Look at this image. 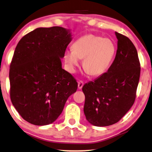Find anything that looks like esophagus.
<instances>
[{
	"mask_svg": "<svg viewBox=\"0 0 152 152\" xmlns=\"http://www.w3.org/2000/svg\"><path fill=\"white\" fill-rule=\"evenodd\" d=\"M83 85H84V83L83 82V81H79V82L78 83V87L79 89H82Z\"/></svg>",
	"mask_w": 152,
	"mask_h": 152,
	"instance_id": "esophagus-1",
	"label": "esophagus"
}]
</instances>
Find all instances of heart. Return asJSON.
<instances>
[{
    "label": "heart",
    "mask_w": 152,
    "mask_h": 152,
    "mask_svg": "<svg viewBox=\"0 0 152 152\" xmlns=\"http://www.w3.org/2000/svg\"><path fill=\"white\" fill-rule=\"evenodd\" d=\"M116 53L112 40L88 34L75 41L72 49L66 50L64 60L70 71L74 72L83 59L84 69L93 76L102 75L109 68Z\"/></svg>",
    "instance_id": "1"
}]
</instances>
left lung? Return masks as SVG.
<instances>
[{
  "mask_svg": "<svg viewBox=\"0 0 152 152\" xmlns=\"http://www.w3.org/2000/svg\"><path fill=\"white\" fill-rule=\"evenodd\" d=\"M117 50L107 72L83 87L85 96L84 113L95 126L103 127L118 122L134 102L141 67L133 43L115 32Z\"/></svg>",
  "mask_w": 152,
  "mask_h": 152,
  "instance_id": "left-lung-1",
  "label": "left lung"
}]
</instances>
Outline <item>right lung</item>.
Listing matches in <instances>:
<instances>
[{"mask_svg": "<svg viewBox=\"0 0 152 152\" xmlns=\"http://www.w3.org/2000/svg\"><path fill=\"white\" fill-rule=\"evenodd\" d=\"M72 36L69 29L61 26L37 28L15 48L10 70L11 100L28 123H53L76 91L78 83L61 63Z\"/></svg>", "mask_w": 152, "mask_h": 152, "instance_id": "obj_1", "label": "right lung"}]
</instances>
